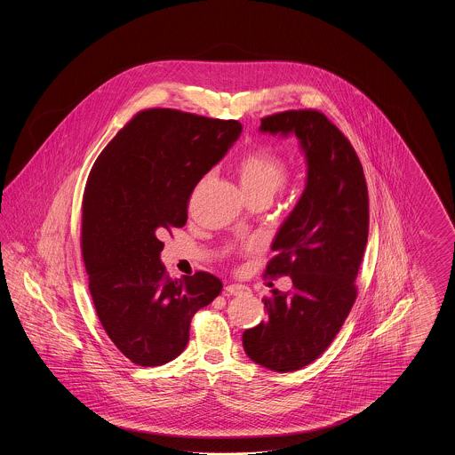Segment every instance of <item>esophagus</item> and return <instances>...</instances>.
I'll use <instances>...</instances> for the list:
<instances>
[{
    "label": "esophagus",
    "instance_id": "1",
    "mask_svg": "<svg viewBox=\"0 0 455 455\" xmlns=\"http://www.w3.org/2000/svg\"><path fill=\"white\" fill-rule=\"evenodd\" d=\"M225 291L227 295H243L249 291V288L245 284H238V283H232V284H227L225 286Z\"/></svg>",
    "mask_w": 455,
    "mask_h": 455
}]
</instances>
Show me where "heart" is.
Wrapping results in <instances>:
<instances>
[{
    "label": "heart",
    "mask_w": 455,
    "mask_h": 455,
    "mask_svg": "<svg viewBox=\"0 0 455 455\" xmlns=\"http://www.w3.org/2000/svg\"><path fill=\"white\" fill-rule=\"evenodd\" d=\"M243 195L273 196L286 179V162L271 147H258L245 153L237 165Z\"/></svg>",
    "instance_id": "1"
}]
</instances>
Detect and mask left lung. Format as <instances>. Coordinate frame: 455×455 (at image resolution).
Listing matches in <instances>:
<instances>
[{"instance_id":"8db88e82","label":"left lung","mask_w":455,"mask_h":455,"mask_svg":"<svg viewBox=\"0 0 455 455\" xmlns=\"http://www.w3.org/2000/svg\"><path fill=\"white\" fill-rule=\"evenodd\" d=\"M260 131L295 134L307 160V184L273 240L266 276L291 278V290L264 299L267 321L243 331L258 365L293 371L332 343L356 300V275L368 238V191L360 158L323 112L284 110L260 119ZM273 286V283H267Z\"/></svg>"}]
</instances>
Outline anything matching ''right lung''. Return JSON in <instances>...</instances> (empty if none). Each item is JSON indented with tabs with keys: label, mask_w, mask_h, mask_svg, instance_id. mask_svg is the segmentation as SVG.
I'll list each match as a JSON object with an SVG mask.
<instances>
[{
	"label": "right lung",
	"mask_w": 455,
	"mask_h": 455,
	"mask_svg": "<svg viewBox=\"0 0 455 455\" xmlns=\"http://www.w3.org/2000/svg\"><path fill=\"white\" fill-rule=\"evenodd\" d=\"M240 132L238 121L147 108L112 138L90 171L82 217L90 295L110 341L140 367L177 358L193 315L223 288L206 271L169 278L160 237L186 225L196 184Z\"/></svg>",
	"instance_id": "add662e5"
}]
</instances>
